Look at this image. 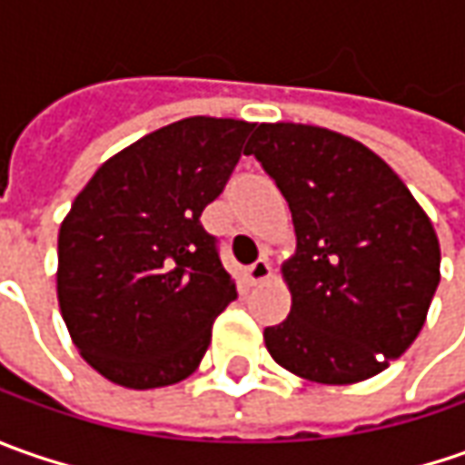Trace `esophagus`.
Instances as JSON below:
<instances>
[{
    "label": "esophagus",
    "instance_id": "esophagus-1",
    "mask_svg": "<svg viewBox=\"0 0 465 465\" xmlns=\"http://www.w3.org/2000/svg\"><path fill=\"white\" fill-rule=\"evenodd\" d=\"M245 277H248V282H251V284H259V282H263V279L272 277V263H269L266 259L253 261V263L245 269Z\"/></svg>",
    "mask_w": 465,
    "mask_h": 465
}]
</instances>
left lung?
I'll return each instance as SVG.
<instances>
[{"instance_id": "1", "label": "left lung", "mask_w": 465, "mask_h": 465, "mask_svg": "<svg viewBox=\"0 0 465 465\" xmlns=\"http://www.w3.org/2000/svg\"><path fill=\"white\" fill-rule=\"evenodd\" d=\"M253 154L287 199L295 256L282 266L287 321L263 331L274 362L315 383L367 381L420 336L440 284L435 227L411 191L357 139L261 124Z\"/></svg>"}]
</instances>
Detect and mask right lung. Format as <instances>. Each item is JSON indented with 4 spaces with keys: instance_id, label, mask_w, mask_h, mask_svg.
Here are the masks:
<instances>
[{
    "instance_id": "add662e5",
    "label": "right lung",
    "mask_w": 465,
    "mask_h": 465,
    "mask_svg": "<svg viewBox=\"0 0 465 465\" xmlns=\"http://www.w3.org/2000/svg\"><path fill=\"white\" fill-rule=\"evenodd\" d=\"M256 124L191 116L105 160L59 230L56 292L74 347L124 388L188 378L235 282L202 224Z\"/></svg>"
}]
</instances>
